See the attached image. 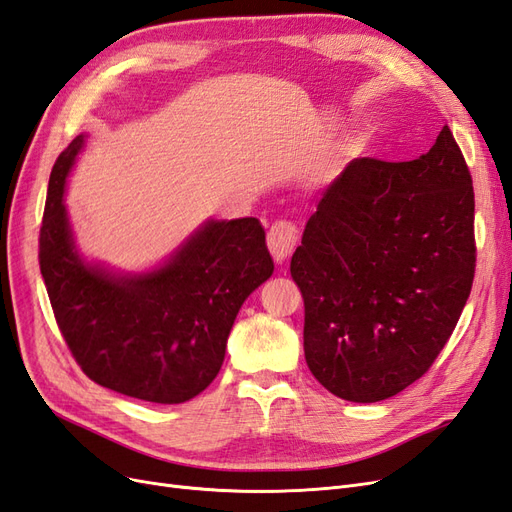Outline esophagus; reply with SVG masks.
Listing matches in <instances>:
<instances>
[{"label": "esophagus", "instance_id": "obj_1", "mask_svg": "<svg viewBox=\"0 0 512 512\" xmlns=\"http://www.w3.org/2000/svg\"><path fill=\"white\" fill-rule=\"evenodd\" d=\"M297 243H299V230L292 222H275L267 232L269 252L277 265H282V262L294 252Z\"/></svg>", "mask_w": 512, "mask_h": 512}]
</instances>
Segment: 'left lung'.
Instances as JSON below:
<instances>
[{"mask_svg":"<svg viewBox=\"0 0 512 512\" xmlns=\"http://www.w3.org/2000/svg\"><path fill=\"white\" fill-rule=\"evenodd\" d=\"M474 265L472 177L448 126L416 160H352L290 260L309 371L354 404L404 391L451 337Z\"/></svg>","mask_w":512,"mask_h":512,"instance_id":"1","label":"left lung"}]
</instances>
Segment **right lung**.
I'll list each match as a JSON object with an SVG mask.
<instances>
[{
  "instance_id": "right-lung-1",
  "label": "right lung",
  "mask_w": 512,
  "mask_h": 512,
  "mask_svg": "<svg viewBox=\"0 0 512 512\" xmlns=\"http://www.w3.org/2000/svg\"><path fill=\"white\" fill-rule=\"evenodd\" d=\"M85 138L57 158L40 228V271L61 335L100 386L183 404L218 376L241 305L273 275L265 228L256 218H209L145 271L89 260L64 203Z\"/></svg>"
}]
</instances>
